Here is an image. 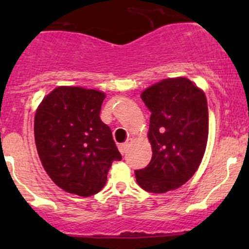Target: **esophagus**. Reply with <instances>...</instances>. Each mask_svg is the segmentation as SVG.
Returning a JSON list of instances; mask_svg holds the SVG:
<instances>
[{"label": "esophagus", "instance_id": "1", "mask_svg": "<svg viewBox=\"0 0 249 249\" xmlns=\"http://www.w3.org/2000/svg\"><path fill=\"white\" fill-rule=\"evenodd\" d=\"M131 142H132V139H128V141H126L125 142H123V144L119 145V151H121L122 154H125L127 152L128 147H130Z\"/></svg>", "mask_w": 249, "mask_h": 249}]
</instances>
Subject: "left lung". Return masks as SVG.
Listing matches in <instances>:
<instances>
[{"instance_id":"obj_1","label":"left lung","mask_w":249,"mask_h":249,"mask_svg":"<svg viewBox=\"0 0 249 249\" xmlns=\"http://www.w3.org/2000/svg\"><path fill=\"white\" fill-rule=\"evenodd\" d=\"M151 111L148 141L152 159L134 171L142 190L173 191L198 170L208 138V107L204 91L185 77L162 79L142 91Z\"/></svg>"}]
</instances>
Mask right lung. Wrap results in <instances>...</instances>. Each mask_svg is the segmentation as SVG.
I'll list each match as a JSON object with an SVG mask.
<instances>
[{"mask_svg":"<svg viewBox=\"0 0 249 249\" xmlns=\"http://www.w3.org/2000/svg\"><path fill=\"white\" fill-rule=\"evenodd\" d=\"M104 98L98 90L58 87L37 107V152L45 172L65 192L98 193L111 164L122 159L111 128L99 117Z\"/></svg>","mask_w":249,"mask_h":249,"instance_id":"add662e5","label":"right lung"}]
</instances>
